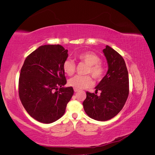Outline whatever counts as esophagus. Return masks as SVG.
Segmentation results:
<instances>
[{
	"label": "esophagus",
	"mask_w": 155,
	"mask_h": 155,
	"mask_svg": "<svg viewBox=\"0 0 155 155\" xmlns=\"http://www.w3.org/2000/svg\"><path fill=\"white\" fill-rule=\"evenodd\" d=\"M74 92H77L79 91V89H77V88H74Z\"/></svg>",
	"instance_id": "obj_1"
}]
</instances>
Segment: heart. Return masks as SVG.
Masks as SVG:
<instances>
[{
	"mask_svg": "<svg viewBox=\"0 0 155 155\" xmlns=\"http://www.w3.org/2000/svg\"><path fill=\"white\" fill-rule=\"evenodd\" d=\"M81 61L88 65L87 73L91 74L92 77L99 80L104 74L105 69L103 64L100 63V58L92 51H85L77 55ZM63 68L68 76H72L76 71V64L72 59H67L64 61ZM93 81L89 76H76L68 80V85L74 88L83 89L93 85Z\"/></svg>",
	"mask_w": 155,
	"mask_h": 155,
	"instance_id": "b5f03b06",
	"label": "heart"
}]
</instances>
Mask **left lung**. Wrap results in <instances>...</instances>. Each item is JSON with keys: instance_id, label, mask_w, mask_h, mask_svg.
<instances>
[{"instance_id": "obj_1", "label": "left lung", "mask_w": 155, "mask_h": 155, "mask_svg": "<svg viewBox=\"0 0 155 155\" xmlns=\"http://www.w3.org/2000/svg\"><path fill=\"white\" fill-rule=\"evenodd\" d=\"M108 64L105 76L95 87L100 96L87 92L83 103L86 114L97 121H107L123 109L129 96V75L124 58L107 45L103 50Z\"/></svg>"}]
</instances>
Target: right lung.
Wrapping results in <instances>:
<instances>
[{"mask_svg": "<svg viewBox=\"0 0 155 155\" xmlns=\"http://www.w3.org/2000/svg\"><path fill=\"white\" fill-rule=\"evenodd\" d=\"M68 50L59 45L41 46L26 58L21 70L18 94L25 109L33 118L50 124L63 116L73 96L63 64Z\"/></svg>", "mask_w": 155, "mask_h": 155, "instance_id": "1", "label": "right lung"}]
</instances>
